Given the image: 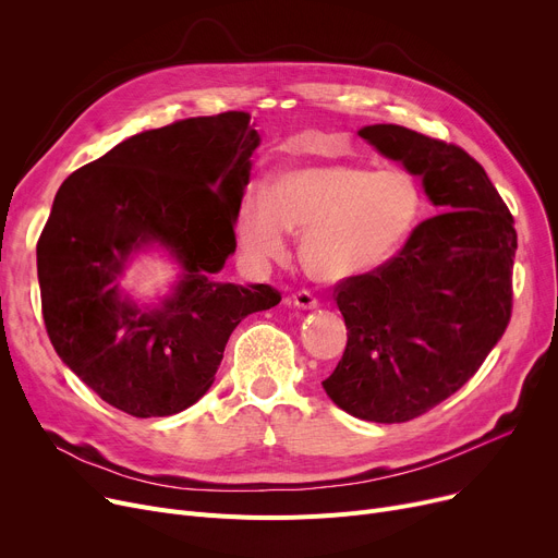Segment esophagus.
Masks as SVG:
<instances>
[{
    "mask_svg": "<svg viewBox=\"0 0 558 558\" xmlns=\"http://www.w3.org/2000/svg\"><path fill=\"white\" fill-rule=\"evenodd\" d=\"M289 303H294L296 307H303V310H312V307L318 305V299L312 294L310 289H299V291H294V294H291Z\"/></svg>",
    "mask_w": 558,
    "mask_h": 558,
    "instance_id": "esophagus-1",
    "label": "esophagus"
}]
</instances>
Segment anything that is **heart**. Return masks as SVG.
Wrapping results in <instances>:
<instances>
[{
    "label": "heart",
    "mask_w": 558,
    "mask_h": 558,
    "mask_svg": "<svg viewBox=\"0 0 558 558\" xmlns=\"http://www.w3.org/2000/svg\"><path fill=\"white\" fill-rule=\"evenodd\" d=\"M423 210V190L407 169L337 160L284 169L267 192L251 190L234 228L255 262L282 257L289 230L303 232L307 271L339 282L391 262L418 228Z\"/></svg>",
    "instance_id": "heart-1"
}]
</instances>
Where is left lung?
I'll return each instance as SVG.
<instances>
[{
	"mask_svg": "<svg viewBox=\"0 0 558 558\" xmlns=\"http://www.w3.org/2000/svg\"><path fill=\"white\" fill-rule=\"evenodd\" d=\"M421 175L436 215L366 276L339 280L348 343L324 389L373 423L423 416L471 379L513 310V217L484 167L461 146L398 124L360 131Z\"/></svg>",
	"mask_w": 558,
	"mask_h": 558,
	"instance_id": "obj_1",
	"label": "left lung"
}]
</instances>
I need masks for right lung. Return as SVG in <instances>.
Returning <instances> with one entry per match:
<instances>
[{"label": "right lung", "mask_w": 558, "mask_h": 558, "mask_svg": "<svg viewBox=\"0 0 558 558\" xmlns=\"http://www.w3.org/2000/svg\"><path fill=\"white\" fill-rule=\"evenodd\" d=\"M259 133L251 114L190 117L120 142L70 173L40 232L38 280L51 345L101 400L135 418L179 414L215 383L240 320L280 303L271 284L215 282ZM167 245L177 294L140 311L116 291L125 257Z\"/></svg>", "instance_id": "obj_1"}]
</instances>
